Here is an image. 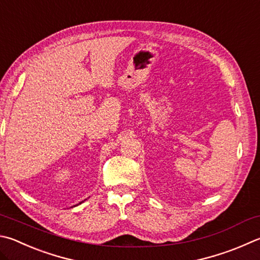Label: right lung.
Returning <instances> with one entry per match:
<instances>
[{"label":"right lung","mask_w":260,"mask_h":260,"mask_svg":"<svg viewBox=\"0 0 260 260\" xmlns=\"http://www.w3.org/2000/svg\"><path fill=\"white\" fill-rule=\"evenodd\" d=\"M79 204H81V202H79Z\"/></svg>","instance_id":"add662e5"}]
</instances>
